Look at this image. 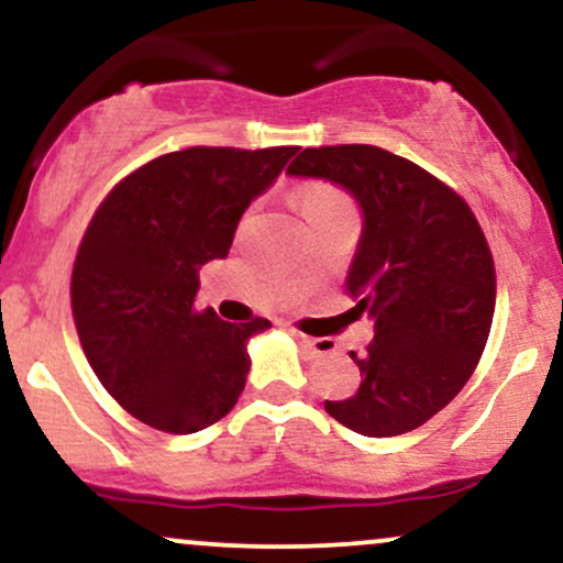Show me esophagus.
Instances as JSON below:
<instances>
[{"instance_id":"34e87169","label":"esophagus","mask_w":563,"mask_h":563,"mask_svg":"<svg viewBox=\"0 0 563 563\" xmlns=\"http://www.w3.org/2000/svg\"><path fill=\"white\" fill-rule=\"evenodd\" d=\"M296 341H299V346L303 351H309V354H314V356H328V354H333V351H335L330 338H307V335L296 333Z\"/></svg>"}]
</instances>
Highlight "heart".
Returning a JSON list of instances; mask_svg holds the SVG:
<instances>
[{
	"label": "heart",
	"mask_w": 563,
	"mask_h": 563,
	"mask_svg": "<svg viewBox=\"0 0 563 563\" xmlns=\"http://www.w3.org/2000/svg\"><path fill=\"white\" fill-rule=\"evenodd\" d=\"M303 212H314V209H346L343 196L328 186H309L301 196Z\"/></svg>",
	"instance_id": "heart-1"
}]
</instances>
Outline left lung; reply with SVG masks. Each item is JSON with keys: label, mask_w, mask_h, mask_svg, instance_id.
I'll return each instance as SVG.
<instances>
[{"label": "left lung", "mask_w": 563, "mask_h": 563, "mask_svg": "<svg viewBox=\"0 0 563 563\" xmlns=\"http://www.w3.org/2000/svg\"><path fill=\"white\" fill-rule=\"evenodd\" d=\"M290 178L328 180L362 212L346 290L375 338L351 358L356 393L324 411L367 438L417 430L475 372L496 309V269L462 196L415 162L367 144L303 148Z\"/></svg>", "instance_id": "left-lung-1"}]
</instances>
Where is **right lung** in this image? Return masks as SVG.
<instances>
[{
    "label": "right lung",
    "mask_w": 563,
    "mask_h": 563,
    "mask_svg": "<svg viewBox=\"0 0 563 563\" xmlns=\"http://www.w3.org/2000/svg\"><path fill=\"white\" fill-rule=\"evenodd\" d=\"M296 146H194L128 175L101 201L73 267V317L107 393L154 430L188 435L233 409L267 320L196 311L199 269L225 260L249 205Z\"/></svg>",
    "instance_id": "right-lung-1"
}]
</instances>
